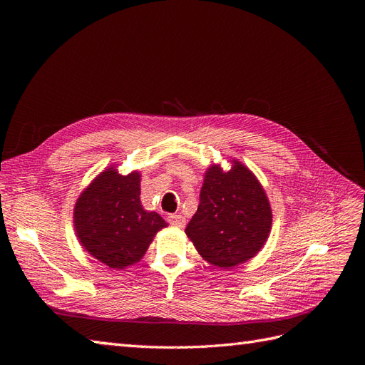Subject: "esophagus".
Here are the masks:
<instances>
[{
	"mask_svg": "<svg viewBox=\"0 0 365 365\" xmlns=\"http://www.w3.org/2000/svg\"><path fill=\"white\" fill-rule=\"evenodd\" d=\"M168 220H169L170 225L178 227V228H182L185 225V219L181 215H169Z\"/></svg>",
	"mask_w": 365,
	"mask_h": 365,
	"instance_id": "esophagus-1",
	"label": "esophagus"
}]
</instances>
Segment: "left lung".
Masks as SVG:
<instances>
[{
    "mask_svg": "<svg viewBox=\"0 0 365 365\" xmlns=\"http://www.w3.org/2000/svg\"><path fill=\"white\" fill-rule=\"evenodd\" d=\"M271 222V207L260 182L235 161L230 172L219 165L207 170L200 205L185 235L207 262L231 269L256 256L268 239Z\"/></svg>",
    "mask_w": 365,
    "mask_h": 365,
    "instance_id": "obj_1",
    "label": "left lung"
}]
</instances>
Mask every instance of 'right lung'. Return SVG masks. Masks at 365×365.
<instances>
[{"instance_id": "add662e5", "label": "right lung", "mask_w": 365, "mask_h": 365, "mask_svg": "<svg viewBox=\"0 0 365 365\" xmlns=\"http://www.w3.org/2000/svg\"><path fill=\"white\" fill-rule=\"evenodd\" d=\"M74 227L85 250L109 268L123 269L138 262L158 231L168 224L140 201V175L106 169L81 195Z\"/></svg>"}]
</instances>
